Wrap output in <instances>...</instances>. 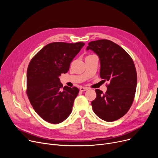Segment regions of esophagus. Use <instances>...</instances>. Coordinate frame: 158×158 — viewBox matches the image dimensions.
<instances>
[{"instance_id": "esophagus-1", "label": "esophagus", "mask_w": 158, "mask_h": 158, "mask_svg": "<svg viewBox=\"0 0 158 158\" xmlns=\"http://www.w3.org/2000/svg\"><path fill=\"white\" fill-rule=\"evenodd\" d=\"M88 89V88H86V87H81L80 88L81 92H85V91H86Z\"/></svg>"}]
</instances>
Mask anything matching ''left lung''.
Wrapping results in <instances>:
<instances>
[{
    "label": "left lung",
    "instance_id": "1",
    "mask_svg": "<svg viewBox=\"0 0 158 158\" xmlns=\"http://www.w3.org/2000/svg\"><path fill=\"white\" fill-rule=\"evenodd\" d=\"M86 50L98 56L100 76L110 82L105 94L95 89L97 97L92 102L93 110L104 121L117 120L127 113L134 101L137 85L134 62L125 50L110 40L91 41Z\"/></svg>",
    "mask_w": 158,
    "mask_h": 158
}]
</instances>
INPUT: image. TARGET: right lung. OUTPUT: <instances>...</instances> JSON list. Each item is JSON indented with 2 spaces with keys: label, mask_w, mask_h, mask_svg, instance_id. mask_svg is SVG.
Masks as SVG:
<instances>
[{
  "label": "right lung",
  "mask_w": 158,
  "mask_h": 158,
  "mask_svg": "<svg viewBox=\"0 0 158 158\" xmlns=\"http://www.w3.org/2000/svg\"><path fill=\"white\" fill-rule=\"evenodd\" d=\"M85 45L82 42H54L41 48L31 60L27 71V94L35 111L44 120L60 123L69 117L76 87L63 88L60 76L69 70L70 63Z\"/></svg>",
  "instance_id": "obj_1"
}]
</instances>
